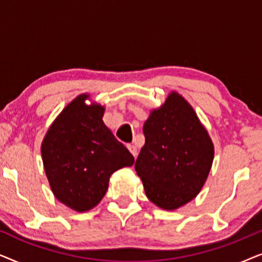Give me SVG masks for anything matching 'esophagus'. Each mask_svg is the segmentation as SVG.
Here are the masks:
<instances>
[{"mask_svg":"<svg viewBox=\"0 0 262 262\" xmlns=\"http://www.w3.org/2000/svg\"><path fill=\"white\" fill-rule=\"evenodd\" d=\"M127 149L128 150H130V152L132 154V155H134L135 157L136 156H137V146H136V145H134V144H127Z\"/></svg>","mask_w":262,"mask_h":262,"instance_id":"obj_1","label":"esophagus"}]
</instances>
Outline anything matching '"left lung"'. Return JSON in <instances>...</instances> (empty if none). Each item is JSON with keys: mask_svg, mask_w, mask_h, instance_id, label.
Returning <instances> with one entry per match:
<instances>
[{"mask_svg": "<svg viewBox=\"0 0 262 262\" xmlns=\"http://www.w3.org/2000/svg\"><path fill=\"white\" fill-rule=\"evenodd\" d=\"M145 144L135 169L145 194L163 210L191 202L205 184L213 161V144L189 103L171 93L143 126Z\"/></svg>", "mask_w": 262, "mask_h": 262, "instance_id": "1", "label": "left lung"}]
</instances>
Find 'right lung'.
Listing matches in <instances>:
<instances>
[{
    "mask_svg": "<svg viewBox=\"0 0 262 262\" xmlns=\"http://www.w3.org/2000/svg\"><path fill=\"white\" fill-rule=\"evenodd\" d=\"M87 98L80 95L63 110L41 144L53 194L78 212L98 205L111 175L135 162L132 154L103 124V107L87 106Z\"/></svg>",
    "mask_w": 262,
    "mask_h": 262,
    "instance_id": "right-lung-1",
    "label": "right lung"
}]
</instances>
